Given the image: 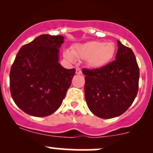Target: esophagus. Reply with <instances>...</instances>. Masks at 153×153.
Masks as SVG:
<instances>
[{
    "instance_id": "obj_1",
    "label": "esophagus",
    "mask_w": 153,
    "mask_h": 153,
    "mask_svg": "<svg viewBox=\"0 0 153 153\" xmlns=\"http://www.w3.org/2000/svg\"><path fill=\"white\" fill-rule=\"evenodd\" d=\"M75 72H76L77 75H81V74L82 73V72H81V69L78 67L76 68V69H75Z\"/></svg>"
}]
</instances>
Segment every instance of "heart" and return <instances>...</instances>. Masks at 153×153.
Masks as SVG:
<instances>
[{
  "mask_svg": "<svg viewBox=\"0 0 153 153\" xmlns=\"http://www.w3.org/2000/svg\"><path fill=\"white\" fill-rule=\"evenodd\" d=\"M64 57L70 62L75 61V57L86 60L88 65L94 69H99L107 65L113 60L116 54V46L112 41L101 42L91 41L84 44H75L72 49L64 51Z\"/></svg>",
  "mask_w": 153,
  "mask_h": 153,
  "instance_id": "heart-1",
  "label": "heart"
}]
</instances>
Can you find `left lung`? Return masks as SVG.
<instances>
[{"label": "left lung", "instance_id": "obj_1", "mask_svg": "<svg viewBox=\"0 0 153 153\" xmlns=\"http://www.w3.org/2000/svg\"><path fill=\"white\" fill-rule=\"evenodd\" d=\"M115 61L95 69H83L84 93L89 110L108 119L122 115L132 105L138 90L139 68L132 49L118 41Z\"/></svg>", "mask_w": 153, "mask_h": 153}]
</instances>
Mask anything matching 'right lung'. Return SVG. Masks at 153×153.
Listing matches in <instances>:
<instances>
[{"label":"right lung","mask_w":153,"mask_h":153,"mask_svg":"<svg viewBox=\"0 0 153 153\" xmlns=\"http://www.w3.org/2000/svg\"><path fill=\"white\" fill-rule=\"evenodd\" d=\"M61 35H41L20 49L11 67L10 87L16 105L28 115L45 117L62 104L75 69L59 63Z\"/></svg>","instance_id":"obj_1"}]
</instances>
